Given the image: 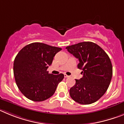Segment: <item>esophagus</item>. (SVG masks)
<instances>
[{
	"instance_id": "obj_1",
	"label": "esophagus",
	"mask_w": 124,
	"mask_h": 124,
	"mask_svg": "<svg viewBox=\"0 0 124 124\" xmlns=\"http://www.w3.org/2000/svg\"><path fill=\"white\" fill-rule=\"evenodd\" d=\"M64 78H69V77H70L69 76H68L67 74H64Z\"/></svg>"
}]
</instances>
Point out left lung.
<instances>
[{"instance_id": "left-lung-1", "label": "left lung", "mask_w": 124, "mask_h": 124, "mask_svg": "<svg viewBox=\"0 0 124 124\" xmlns=\"http://www.w3.org/2000/svg\"><path fill=\"white\" fill-rule=\"evenodd\" d=\"M68 51L79 60L78 69L83 76L75 79L70 89L72 99L81 104H90L99 100L109 87L112 66L109 56L94 43L84 41L68 46Z\"/></svg>"}]
</instances>
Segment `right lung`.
<instances>
[{
    "label": "right lung",
    "mask_w": 124,
    "mask_h": 124,
    "mask_svg": "<svg viewBox=\"0 0 124 124\" xmlns=\"http://www.w3.org/2000/svg\"><path fill=\"white\" fill-rule=\"evenodd\" d=\"M61 50L42 43H32L18 52L14 62V74L19 90L30 100L40 102L54 94L64 74H49L47 69Z\"/></svg>",
    "instance_id": "obj_1"
}]
</instances>
